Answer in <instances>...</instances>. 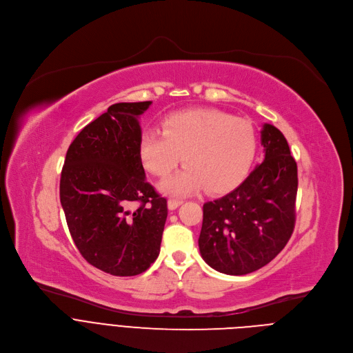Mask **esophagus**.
Masks as SVG:
<instances>
[{
  "instance_id": "esophagus-1",
  "label": "esophagus",
  "mask_w": 353,
  "mask_h": 353,
  "mask_svg": "<svg viewBox=\"0 0 353 353\" xmlns=\"http://www.w3.org/2000/svg\"><path fill=\"white\" fill-rule=\"evenodd\" d=\"M183 204V201L181 199H176V198H170L169 201H168V207H169V210H176V208H179L180 205Z\"/></svg>"
}]
</instances>
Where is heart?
Returning <instances> with one entry per match:
<instances>
[{
  "mask_svg": "<svg viewBox=\"0 0 353 353\" xmlns=\"http://www.w3.org/2000/svg\"><path fill=\"white\" fill-rule=\"evenodd\" d=\"M256 149L253 125L216 109L174 113L165 120L163 131L146 130L139 145L145 168L158 177H168L184 155L185 169L162 183L170 194L230 187L248 170Z\"/></svg>",
  "mask_w": 353,
  "mask_h": 353,
  "instance_id": "heart-1",
  "label": "heart"
}]
</instances>
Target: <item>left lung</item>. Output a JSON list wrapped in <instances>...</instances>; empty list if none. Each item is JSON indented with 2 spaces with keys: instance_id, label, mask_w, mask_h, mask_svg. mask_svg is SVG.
Wrapping results in <instances>:
<instances>
[{
  "instance_id": "8db88e82",
  "label": "left lung",
  "mask_w": 353,
  "mask_h": 353,
  "mask_svg": "<svg viewBox=\"0 0 353 353\" xmlns=\"http://www.w3.org/2000/svg\"><path fill=\"white\" fill-rule=\"evenodd\" d=\"M261 145L264 162L203 208L199 253L222 274L245 275L263 268L281 253L294 229L297 165L276 127L264 124Z\"/></svg>"
}]
</instances>
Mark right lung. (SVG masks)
<instances>
[{"mask_svg": "<svg viewBox=\"0 0 353 353\" xmlns=\"http://www.w3.org/2000/svg\"><path fill=\"white\" fill-rule=\"evenodd\" d=\"M150 103L112 105L77 135L61 172L60 201L77 248L116 276L142 274L158 259L168 218V201L146 181L139 152L138 119Z\"/></svg>", "mask_w": 353, "mask_h": 353, "instance_id": "add662e5", "label": "right lung"}]
</instances>
